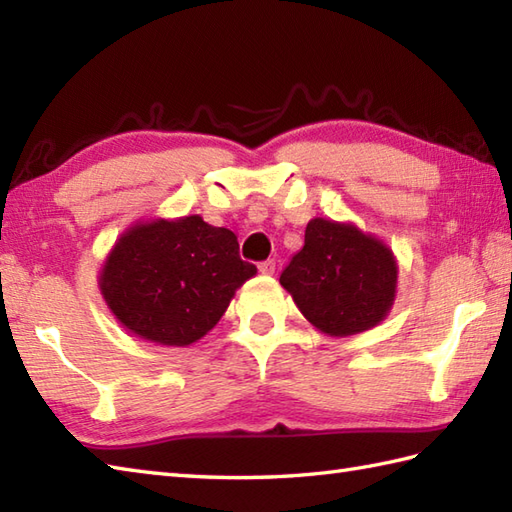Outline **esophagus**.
<instances>
[{
	"mask_svg": "<svg viewBox=\"0 0 512 512\" xmlns=\"http://www.w3.org/2000/svg\"><path fill=\"white\" fill-rule=\"evenodd\" d=\"M259 273H262V275H273L275 273V262H273V259H266V262L259 264Z\"/></svg>",
	"mask_w": 512,
	"mask_h": 512,
	"instance_id": "34e87169",
	"label": "esophagus"
}]
</instances>
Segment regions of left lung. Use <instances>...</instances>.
Masks as SVG:
<instances>
[{
	"mask_svg": "<svg viewBox=\"0 0 512 512\" xmlns=\"http://www.w3.org/2000/svg\"><path fill=\"white\" fill-rule=\"evenodd\" d=\"M314 328L352 336L383 321L396 299L398 264L391 248L352 222L314 217L306 244L279 277Z\"/></svg>",
	"mask_w": 512,
	"mask_h": 512,
	"instance_id": "obj_1",
	"label": "left lung"
}]
</instances>
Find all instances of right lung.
<instances>
[{
	"mask_svg": "<svg viewBox=\"0 0 512 512\" xmlns=\"http://www.w3.org/2000/svg\"><path fill=\"white\" fill-rule=\"evenodd\" d=\"M257 268L239 259L233 231L200 215L136 222L99 273L107 308L140 339L187 347L213 330Z\"/></svg>",
	"mask_w": 512,
	"mask_h": 512,
	"instance_id": "add662e5",
	"label": "right lung"
}]
</instances>
